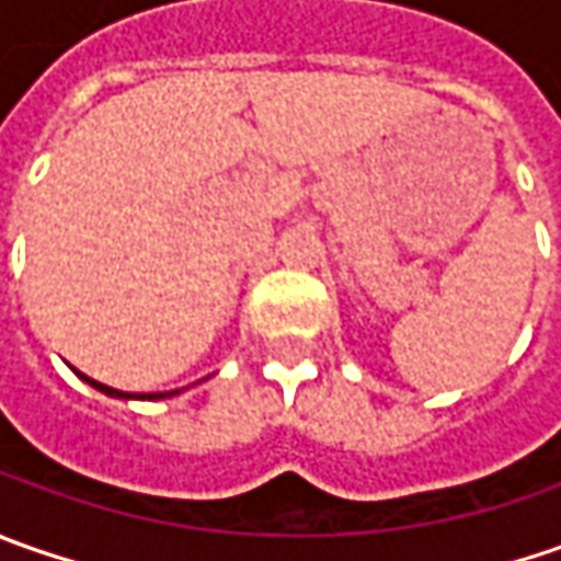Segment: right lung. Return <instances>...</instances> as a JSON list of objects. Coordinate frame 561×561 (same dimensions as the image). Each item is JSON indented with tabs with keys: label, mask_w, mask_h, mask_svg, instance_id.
<instances>
[{
	"label": "right lung",
	"mask_w": 561,
	"mask_h": 561,
	"mask_svg": "<svg viewBox=\"0 0 561 561\" xmlns=\"http://www.w3.org/2000/svg\"><path fill=\"white\" fill-rule=\"evenodd\" d=\"M80 375V371H77ZM90 387H96V390H102L105 397H115V399H168V397H174L178 390H168V393H146V397H134V393H124V390H115V387H105V383H99V380H93V377H87V375H80Z\"/></svg>",
	"instance_id": "1"
}]
</instances>
